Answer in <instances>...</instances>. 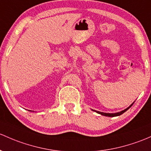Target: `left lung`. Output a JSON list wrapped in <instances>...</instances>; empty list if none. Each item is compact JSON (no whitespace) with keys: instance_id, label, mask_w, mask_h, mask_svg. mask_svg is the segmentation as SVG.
Listing matches in <instances>:
<instances>
[{"instance_id":"left-lung-1","label":"left lung","mask_w":151,"mask_h":151,"mask_svg":"<svg viewBox=\"0 0 151 151\" xmlns=\"http://www.w3.org/2000/svg\"><path fill=\"white\" fill-rule=\"evenodd\" d=\"M133 104H134V103H133ZM132 104L130 105V106H129V107L127 108V109H124V111H120V112H117V113H114V114L104 113V112L98 111H95V110H93V111H95L97 112V113H98V114H101V115H103V116H109V117H114V116H120V115H122V114H124V113L125 111H127L128 109H129V108L131 107L132 106Z\"/></svg>"}]
</instances>
